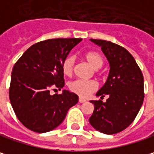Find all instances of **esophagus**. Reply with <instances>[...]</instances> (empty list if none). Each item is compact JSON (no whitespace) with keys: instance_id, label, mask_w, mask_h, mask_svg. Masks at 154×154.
<instances>
[{"instance_id":"obj_1","label":"esophagus","mask_w":154,"mask_h":154,"mask_svg":"<svg viewBox=\"0 0 154 154\" xmlns=\"http://www.w3.org/2000/svg\"><path fill=\"white\" fill-rule=\"evenodd\" d=\"M85 102H86V100H85L84 98H82V97H80V98H79V103H85Z\"/></svg>"}]
</instances>
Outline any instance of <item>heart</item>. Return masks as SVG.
Segmentation results:
<instances>
[{"instance_id": "b5f03b06", "label": "heart", "mask_w": 154, "mask_h": 154, "mask_svg": "<svg viewBox=\"0 0 154 154\" xmlns=\"http://www.w3.org/2000/svg\"><path fill=\"white\" fill-rule=\"evenodd\" d=\"M85 59L94 69L100 68L103 65V61H104L103 56L100 52L95 51H88L85 54ZM74 61H75L74 58L72 56H67L63 60L61 64V69L65 75L71 76L73 72ZM68 88L72 93L76 94L82 97H87L96 90L97 84L94 81L75 80L68 84Z\"/></svg>"}]
</instances>
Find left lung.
<instances>
[{
    "mask_svg": "<svg viewBox=\"0 0 154 154\" xmlns=\"http://www.w3.org/2000/svg\"><path fill=\"white\" fill-rule=\"evenodd\" d=\"M98 45L109 62L110 69L104 86L97 95L107 101H91L94 106L89 118L92 126L105 134H116L126 129L142 106L144 77L132 55L121 45L110 41L91 39Z\"/></svg>",
    "mask_w": 154,
    "mask_h": 154,
    "instance_id": "1",
    "label": "left lung"
}]
</instances>
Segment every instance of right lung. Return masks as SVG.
Masks as SVG:
<instances>
[{
    "mask_svg": "<svg viewBox=\"0 0 154 154\" xmlns=\"http://www.w3.org/2000/svg\"><path fill=\"white\" fill-rule=\"evenodd\" d=\"M82 38H53L31 45L15 64L9 100L18 120L29 130L43 133L58 127L78 95L68 90L51 95L65 86L61 64Z\"/></svg>",
    "mask_w": 154,
    "mask_h": 154,
    "instance_id": "right-lung-1",
    "label": "right lung"
}]
</instances>
